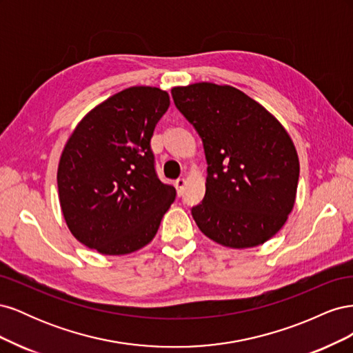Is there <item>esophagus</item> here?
Instances as JSON below:
<instances>
[{
    "label": "esophagus",
    "mask_w": 353,
    "mask_h": 353,
    "mask_svg": "<svg viewBox=\"0 0 353 353\" xmlns=\"http://www.w3.org/2000/svg\"><path fill=\"white\" fill-rule=\"evenodd\" d=\"M185 184H187L185 178H178V179L175 181V188H176V191H178V194H179V196L183 194V191H184Z\"/></svg>",
    "instance_id": "obj_1"
}]
</instances>
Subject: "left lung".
Masks as SVG:
<instances>
[{"instance_id":"obj_1","label":"left lung","mask_w":353,"mask_h":353,"mask_svg":"<svg viewBox=\"0 0 353 353\" xmlns=\"http://www.w3.org/2000/svg\"><path fill=\"white\" fill-rule=\"evenodd\" d=\"M170 94L205 148L206 194L191 209L200 231L232 249L274 237L293 209L299 181L297 152L284 126L230 85L199 82Z\"/></svg>"}]
</instances>
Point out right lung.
I'll return each mask as SVG.
<instances>
[{
  "label": "right lung",
  "mask_w": 353,
  "mask_h": 353,
  "mask_svg": "<svg viewBox=\"0 0 353 353\" xmlns=\"http://www.w3.org/2000/svg\"><path fill=\"white\" fill-rule=\"evenodd\" d=\"M166 91L131 87L94 108L61 153L57 185L73 237L101 254L150 243L176 191L154 169L150 140L169 108Z\"/></svg>",
  "instance_id": "1"
}]
</instances>
